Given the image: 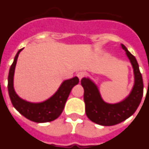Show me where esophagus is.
I'll return each mask as SVG.
<instances>
[{
    "label": "esophagus",
    "mask_w": 149,
    "mask_h": 149,
    "mask_svg": "<svg viewBox=\"0 0 149 149\" xmlns=\"http://www.w3.org/2000/svg\"><path fill=\"white\" fill-rule=\"evenodd\" d=\"M85 75H86V73L84 72H77V76L78 78H79L80 80H81L82 78L85 77Z\"/></svg>",
    "instance_id": "obj_1"
}]
</instances>
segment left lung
Returning a JSON list of instances; mask_svg holds the SVG:
<instances>
[{"label": "left lung", "instance_id": "8db88e82", "mask_svg": "<svg viewBox=\"0 0 149 149\" xmlns=\"http://www.w3.org/2000/svg\"><path fill=\"white\" fill-rule=\"evenodd\" d=\"M128 58L130 60L134 71L135 84L130 95L122 102L116 104L107 103L100 96L99 90L95 84L87 78L81 80V85L84 89V100L85 102V112L91 122L105 126L118 124L134 114L141 102L144 84L136 58L127 48L122 44Z\"/></svg>", "mask_w": 149, "mask_h": 149}]
</instances>
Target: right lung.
Returning a JSON list of instances; mask_svg holds the SVG:
<instances>
[{
	"label": "right lung",
	"instance_id": "add662e5",
	"mask_svg": "<svg viewBox=\"0 0 149 149\" xmlns=\"http://www.w3.org/2000/svg\"><path fill=\"white\" fill-rule=\"evenodd\" d=\"M23 49H20L16 54L14 61L10 67L8 77V91L10 100L13 107L27 118V119L38 123H43L54 121L58 118L62 113L66 100L68 99L72 88L79 83V79L77 77L65 80L58 90V91L49 100L40 103H31L21 100L16 94L13 88V76L16 67V61L19 54Z\"/></svg>",
	"mask_w": 149,
	"mask_h": 149
}]
</instances>
